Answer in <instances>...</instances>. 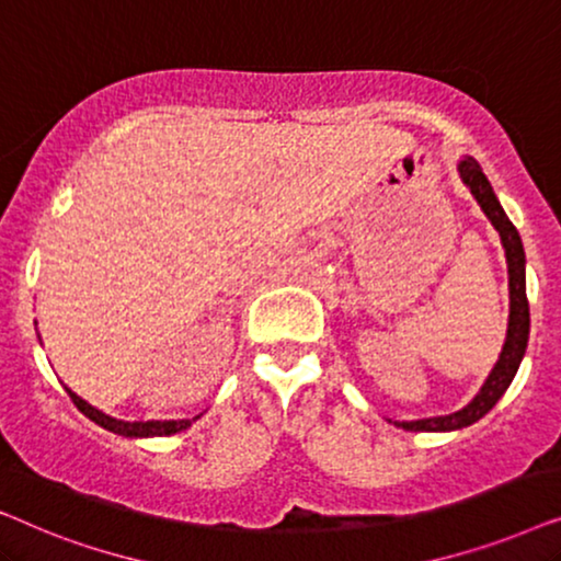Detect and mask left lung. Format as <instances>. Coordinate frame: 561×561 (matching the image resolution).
I'll return each mask as SVG.
<instances>
[{"label":"left lung","mask_w":561,"mask_h":561,"mask_svg":"<svg viewBox=\"0 0 561 561\" xmlns=\"http://www.w3.org/2000/svg\"><path fill=\"white\" fill-rule=\"evenodd\" d=\"M459 179L474 202L480 204V209L485 211L490 225L495 227V232L501 234V244L505 250V263H508V296H511V313H508V329H505V342L501 350V357L490 375L482 382L480 393L472 398L465 409L447 416H432V419H416V421H396L398 428L405 432H459V428L472 426L474 421H480L493 405L501 401L505 390L516 378L520 359L526 355L528 347V329H531V317H528V298H526V252L524 242H520L518 229L513 227V221L505 217L501 202H497L493 186L482 173L480 163L470 156H465L457 163Z\"/></svg>","instance_id":"1"}]
</instances>
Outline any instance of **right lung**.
I'll list each match as a JSON object with an SVG mask.
<instances>
[{
    "label": "right lung",
    "mask_w": 561,
    "mask_h": 561,
    "mask_svg": "<svg viewBox=\"0 0 561 561\" xmlns=\"http://www.w3.org/2000/svg\"><path fill=\"white\" fill-rule=\"evenodd\" d=\"M66 393L71 396V401L76 403V409H79L83 416H89L94 424H99L106 432L112 434H119V436H129V439H142V436H171V434H179L183 428H188L194 424V419H179V421H122V419H114L110 413L99 411L91 405L89 401H83L81 396H76L71 388H66Z\"/></svg>",
    "instance_id": "right-lung-1"
}]
</instances>
